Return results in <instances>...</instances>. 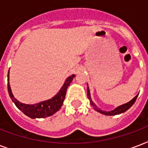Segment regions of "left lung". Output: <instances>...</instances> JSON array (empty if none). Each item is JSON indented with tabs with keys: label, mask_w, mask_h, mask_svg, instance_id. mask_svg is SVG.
Instances as JSON below:
<instances>
[{
	"label": "left lung",
	"mask_w": 148,
	"mask_h": 148,
	"mask_svg": "<svg viewBox=\"0 0 148 148\" xmlns=\"http://www.w3.org/2000/svg\"><path fill=\"white\" fill-rule=\"evenodd\" d=\"M88 99L90 100V105H92L94 108H95V109L97 111H98V112L101 113V114H105V115H116V114H121V113H124L127 110H128L129 108H131V106L133 105L134 103V102L136 101V100H137V97H138V95H136L135 97H134L132 100H131V101H129L128 103H124V104H123V105H121L119 106V107H117V108H115L114 110H110V111H104V110H101V109H99L98 108H97V106L95 105V103H93L92 101H91V99H90V90H89V88H88Z\"/></svg>",
	"instance_id": "left-lung-1"
}]
</instances>
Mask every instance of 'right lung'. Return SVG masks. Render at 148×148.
Masks as SVG:
<instances>
[{
  "instance_id": "obj_1",
  "label": "right lung",
  "mask_w": 148,
  "mask_h": 148,
  "mask_svg": "<svg viewBox=\"0 0 148 148\" xmlns=\"http://www.w3.org/2000/svg\"><path fill=\"white\" fill-rule=\"evenodd\" d=\"M75 75L72 74L71 76L67 77L65 81L64 85L60 88V91L53 97L47 101H42L36 104H26L20 102L14 97L11 89H10V83H9V71L8 74V93L10 98L12 99L13 102L17 106V108L21 110L24 114L31 117V118H44V117H50L53 115L54 113L58 111L63 104L64 101L65 95L67 92V87L72 81Z\"/></svg>"
}]
</instances>
